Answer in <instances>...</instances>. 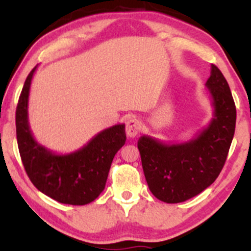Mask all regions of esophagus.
Segmentation results:
<instances>
[{"mask_svg":"<svg viewBox=\"0 0 251 251\" xmlns=\"http://www.w3.org/2000/svg\"><path fill=\"white\" fill-rule=\"evenodd\" d=\"M140 122L135 118H131V119L127 120L126 123V134L128 135L129 138L137 137V134L139 133L140 131Z\"/></svg>","mask_w":251,"mask_h":251,"instance_id":"1","label":"esophagus"}]
</instances>
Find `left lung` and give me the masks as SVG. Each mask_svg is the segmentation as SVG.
<instances>
[{
	"instance_id": "1",
	"label": "left lung",
	"mask_w": 251,
	"mask_h": 251,
	"mask_svg": "<svg viewBox=\"0 0 251 251\" xmlns=\"http://www.w3.org/2000/svg\"><path fill=\"white\" fill-rule=\"evenodd\" d=\"M205 86L214 116L192 139L171 144L143 135L138 140L150 191L165 203H180L200 195L216 180L226 160L235 133V102L226 77L215 65Z\"/></svg>"
}]
</instances>
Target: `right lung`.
<instances>
[{
    "instance_id": "right-lung-1",
    "label": "right lung",
    "mask_w": 251,
    "mask_h": 251,
    "mask_svg": "<svg viewBox=\"0 0 251 251\" xmlns=\"http://www.w3.org/2000/svg\"><path fill=\"white\" fill-rule=\"evenodd\" d=\"M34 67L16 107L20 155L34 186L51 200L71 205L91 203L103 191L114 155L126 142L125 124L102 129L76 151L57 154L37 143L28 122V99Z\"/></svg>"
}]
</instances>
